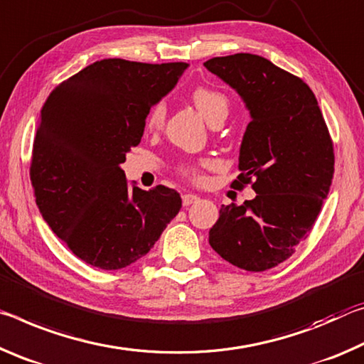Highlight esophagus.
<instances>
[{
  "mask_svg": "<svg viewBox=\"0 0 364 364\" xmlns=\"http://www.w3.org/2000/svg\"><path fill=\"white\" fill-rule=\"evenodd\" d=\"M196 201H200V196L198 195H193V193L182 195V205L183 206H190V205L196 203Z\"/></svg>",
  "mask_w": 364,
  "mask_h": 364,
  "instance_id": "1",
  "label": "esophagus"
}]
</instances>
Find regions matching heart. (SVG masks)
<instances>
[{"mask_svg": "<svg viewBox=\"0 0 364 364\" xmlns=\"http://www.w3.org/2000/svg\"><path fill=\"white\" fill-rule=\"evenodd\" d=\"M192 101L196 106V109L201 112L208 122L214 124L219 121H224L228 117L229 112V98L225 97L223 92L214 90V88L208 87H196L192 92ZM166 103L164 101H158L156 105H153L146 116V127L150 130H158L163 127L164 119H166ZM208 163L200 164H183L181 168V172L190 181L201 182L203 181V174H201V168H206Z\"/></svg>", "mask_w": 364, "mask_h": 364, "instance_id": "1", "label": "heart"}]
</instances>
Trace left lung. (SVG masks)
<instances>
[{
	"label": "left lung",
	"instance_id": "1",
	"mask_svg": "<svg viewBox=\"0 0 364 364\" xmlns=\"http://www.w3.org/2000/svg\"><path fill=\"white\" fill-rule=\"evenodd\" d=\"M205 68L240 95L252 116L232 187L252 183L256 192L240 206L223 205L210 245L240 269H271L305 240L329 193V129L311 88L263 56L237 53Z\"/></svg>",
	"mask_w": 364,
	"mask_h": 364
}]
</instances>
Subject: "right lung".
Wrapping results in <instances>:
<instances>
[{
    "instance_id": "add662e5",
    "label": "right lung",
    "mask_w": 364,
    "mask_h": 364,
    "mask_svg": "<svg viewBox=\"0 0 364 364\" xmlns=\"http://www.w3.org/2000/svg\"><path fill=\"white\" fill-rule=\"evenodd\" d=\"M187 65L101 59L46 98L31 161L35 200L87 264L112 271L135 263L181 211L174 188L129 186L121 164L140 143L148 111Z\"/></svg>"
}]
</instances>
